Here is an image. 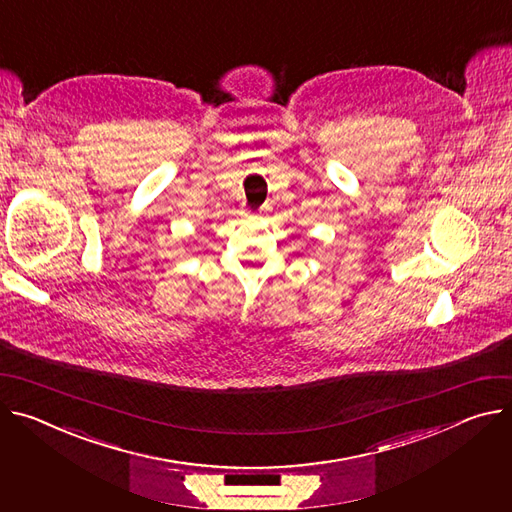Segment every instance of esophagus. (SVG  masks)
<instances>
[{"mask_svg": "<svg viewBox=\"0 0 512 512\" xmlns=\"http://www.w3.org/2000/svg\"><path fill=\"white\" fill-rule=\"evenodd\" d=\"M249 218H255V216H249Z\"/></svg>", "mask_w": 512, "mask_h": 512, "instance_id": "esophagus-1", "label": "esophagus"}]
</instances>
